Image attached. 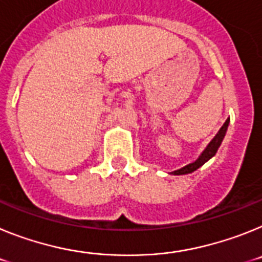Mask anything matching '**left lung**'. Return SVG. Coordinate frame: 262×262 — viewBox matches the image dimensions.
<instances>
[{"label":"left lung","mask_w":262,"mask_h":262,"mask_svg":"<svg viewBox=\"0 0 262 262\" xmlns=\"http://www.w3.org/2000/svg\"><path fill=\"white\" fill-rule=\"evenodd\" d=\"M228 123H230V119H227L226 122H224V124L221 127V129L217 131V134L215 135V138L209 143V145L206 147V149L202 152V155H201V156L198 157L195 161H194V163L187 164V165L184 166V168L178 169V170H174V172H172V174L180 176V174H187V173H193L194 170H196L198 168H201L203 164L207 163V161H209L211 157H214L215 154H216V151H217V148L221 147L224 136H226L227 128H228Z\"/></svg>","instance_id":"1"}]
</instances>
